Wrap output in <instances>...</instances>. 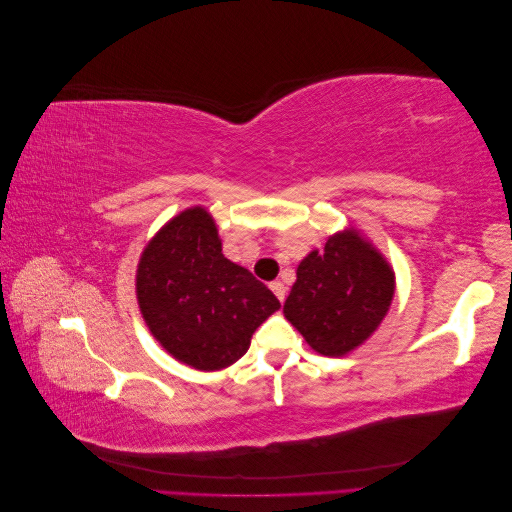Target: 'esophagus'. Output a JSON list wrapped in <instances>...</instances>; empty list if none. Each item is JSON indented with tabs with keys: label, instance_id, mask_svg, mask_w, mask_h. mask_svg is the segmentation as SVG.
<instances>
[{
	"label": "esophagus",
	"instance_id": "esophagus-1",
	"mask_svg": "<svg viewBox=\"0 0 512 512\" xmlns=\"http://www.w3.org/2000/svg\"><path fill=\"white\" fill-rule=\"evenodd\" d=\"M271 290L277 299H280V303H284L286 299V286L282 282H271Z\"/></svg>",
	"mask_w": 512,
	"mask_h": 512
}]
</instances>
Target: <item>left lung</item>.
I'll use <instances>...</instances> for the list:
<instances>
[{"label":"left lung","instance_id":"1","mask_svg":"<svg viewBox=\"0 0 512 512\" xmlns=\"http://www.w3.org/2000/svg\"><path fill=\"white\" fill-rule=\"evenodd\" d=\"M393 294L389 262L361 232L344 230L301 260L284 316L316 352L344 356L380 327Z\"/></svg>","mask_w":512,"mask_h":512}]
</instances>
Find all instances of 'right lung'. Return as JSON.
Returning <instances> with one entry per match:
<instances>
[{
  "instance_id": "right-lung-1",
  "label": "right lung",
  "mask_w": 512,
  "mask_h": 512,
  "mask_svg": "<svg viewBox=\"0 0 512 512\" xmlns=\"http://www.w3.org/2000/svg\"><path fill=\"white\" fill-rule=\"evenodd\" d=\"M136 299L162 348L200 371L239 361L254 331L280 309L265 284L222 254L218 226L203 207L181 211L147 243Z\"/></svg>"
}]
</instances>
